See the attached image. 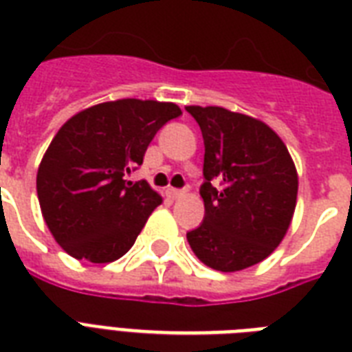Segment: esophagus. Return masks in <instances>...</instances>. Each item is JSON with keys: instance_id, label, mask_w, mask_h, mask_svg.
<instances>
[{"instance_id": "obj_1", "label": "esophagus", "mask_w": 352, "mask_h": 352, "mask_svg": "<svg viewBox=\"0 0 352 352\" xmlns=\"http://www.w3.org/2000/svg\"><path fill=\"white\" fill-rule=\"evenodd\" d=\"M167 196H168V198H173V200H178V198H182V196H185V190L167 189Z\"/></svg>"}]
</instances>
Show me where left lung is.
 Masks as SVG:
<instances>
[{
	"label": "left lung",
	"mask_w": 352,
	"mask_h": 352,
	"mask_svg": "<svg viewBox=\"0 0 352 352\" xmlns=\"http://www.w3.org/2000/svg\"><path fill=\"white\" fill-rule=\"evenodd\" d=\"M204 138L200 195L206 217L187 233L209 268L239 272L261 263L287 235L298 170L287 145L258 119L220 106H187Z\"/></svg>",
	"instance_id": "1"
}]
</instances>
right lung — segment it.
Returning a JSON list of instances; mask_svg holds the SVG:
<instances>
[{
  "instance_id": "right-lung-1",
  "label": "right lung",
  "mask_w": 352,
  "mask_h": 352,
  "mask_svg": "<svg viewBox=\"0 0 352 352\" xmlns=\"http://www.w3.org/2000/svg\"><path fill=\"white\" fill-rule=\"evenodd\" d=\"M182 116L174 102L119 99L78 111L42 157L36 192L43 220L64 252L102 264L133 246L162 196L124 179L143 163L156 132Z\"/></svg>"
}]
</instances>
